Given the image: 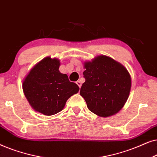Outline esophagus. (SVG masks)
<instances>
[{"mask_svg":"<svg viewBox=\"0 0 157 157\" xmlns=\"http://www.w3.org/2000/svg\"><path fill=\"white\" fill-rule=\"evenodd\" d=\"M76 83H77V85H78V86L80 87H81V86H82V82H81L80 80H78V81H77Z\"/></svg>","mask_w":157,"mask_h":157,"instance_id":"obj_1","label":"esophagus"}]
</instances>
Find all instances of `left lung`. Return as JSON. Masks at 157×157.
Listing matches in <instances>:
<instances>
[{
	"instance_id": "obj_1",
	"label": "left lung",
	"mask_w": 157,
	"mask_h": 157,
	"mask_svg": "<svg viewBox=\"0 0 157 157\" xmlns=\"http://www.w3.org/2000/svg\"><path fill=\"white\" fill-rule=\"evenodd\" d=\"M85 82L80 89L88 109L100 117H109L122 109L130 94L131 77L127 69L111 57L99 55L85 62Z\"/></svg>"
}]
</instances>
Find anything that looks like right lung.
I'll return each mask as SVG.
<instances>
[{"label": "right lung", "instance_id": "1", "mask_svg": "<svg viewBox=\"0 0 157 157\" xmlns=\"http://www.w3.org/2000/svg\"><path fill=\"white\" fill-rule=\"evenodd\" d=\"M60 60L47 57L36 63L23 80V91L36 112L52 116L63 110L71 96L80 87L59 72Z\"/></svg>", "mask_w": 157, "mask_h": 157}]
</instances>
